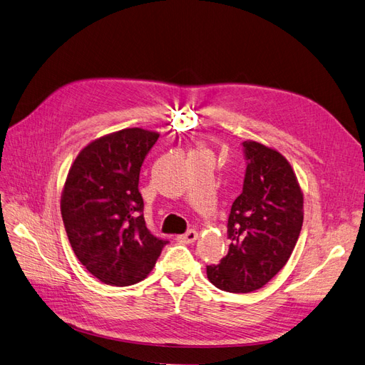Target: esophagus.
<instances>
[{"instance_id":"esophagus-1","label":"esophagus","mask_w":365,"mask_h":365,"mask_svg":"<svg viewBox=\"0 0 365 365\" xmlns=\"http://www.w3.org/2000/svg\"><path fill=\"white\" fill-rule=\"evenodd\" d=\"M197 238H198V233H197V230H194V229L187 230L186 233H183V235H180V237H179V240H180L182 242H186V244L194 242Z\"/></svg>"}]
</instances>
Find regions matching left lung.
<instances>
[{"label": "left lung", "mask_w": 365, "mask_h": 365, "mask_svg": "<svg viewBox=\"0 0 365 365\" xmlns=\"http://www.w3.org/2000/svg\"><path fill=\"white\" fill-rule=\"evenodd\" d=\"M242 192L229 221V252L207 265V279L227 292L262 288L288 262L303 225V192L289 162L274 148L244 140Z\"/></svg>", "instance_id": "8db88e82"}]
</instances>
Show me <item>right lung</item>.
Returning a JSON list of instances; mask_svg holds the SVG:
<instances>
[{
  "label": "right lung",
  "mask_w": 365,
  "mask_h": 365,
  "mask_svg": "<svg viewBox=\"0 0 365 365\" xmlns=\"http://www.w3.org/2000/svg\"><path fill=\"white\" fill-rule=\"evenodd\" d=\"M158 132L123 128L89 143L69 168L61 212L68 240L88 272L108 285L144 280L168 241L144 220L139 171Z\"/></svg>",
  "instance_id": "1"
}]
</instances>
